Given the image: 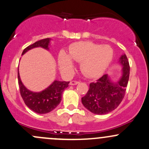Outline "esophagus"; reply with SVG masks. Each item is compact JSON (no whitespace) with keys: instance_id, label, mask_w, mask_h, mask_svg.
<instances>
[{"instance_id":"34e87169","label":"esophagus","mask_w":149,"mask_h":149,"mask_svg":"<svg viewBox=\"0 0 149 149\" xmlns=\"http://www.w3.org/2000/svg\"><path fill=\"white\" fill-rule=\"evenodd\" d=\"M78 84H79V81H70V86H74V85H77Z\"/></svg>"}]
</instances>
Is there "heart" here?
<instances>
[{
  "instance_id": "b5f03b06",
  "label": "heart",
  "mask_w": 149,
  "mask_h": 149,
  "mask_svg": "<svg viewBox=\"0 0 149 149\" xmlns=\"http://www.w3.org/2000/svg\"><path fill=\"white\" fill-rule=\"evenodd\" d=\"M113 50L109 45H100L92 42H78L70 47L68 55L61 51L58 55L59 69L70 74L74 70L73 61L81 63V69L89 78H98L103 74L110 65Z\"/></svg>"
}]
</instances>
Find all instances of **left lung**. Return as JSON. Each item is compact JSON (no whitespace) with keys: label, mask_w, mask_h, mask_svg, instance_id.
I'll return each mask as SVG.
<instances>
[{"label":"left lung","mask_w":149,"mask_h":149,"mask_svg":"<svg viewBox=\"0 0 149 149\" xmlns=\"http://www.w3.org/2000/svg\"><path fill=\"white\" fill-rule=\"evenodd\" d=\"M118 63L122 66L121 76L113 81L108 74L95 83H91L86 95L81 98L83 105L89 111L102 115L116 109L123 100L129 79L130 67L126 54L120 56Z\"/></svg>","instance_id":"8db88e82"}]
</instances>
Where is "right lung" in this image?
<instances>
[{"mask_svg": "<svg viewBox=\"0 0 149 149\" xmlns=\"http://www.w3.org/2000/svg\"><path fill=\"white\" fill-rule=\"evenodd\" d=\"M51 38H45L36 41L23 50L22 55H24L29 50L35 48H43L49 50ZM18 85L20 93L23 101L31 110L37 113L43 114L51 112L58 106L61 101L62 93L68 86L69 81H60L55 80L46 89L40 92H33L29 90L22 83L18 71Z\"/></svg>", "mask_w": 149, "mask_h": 149, "instance_id": "add662e5", "label": "right lung"}]
</instances>
